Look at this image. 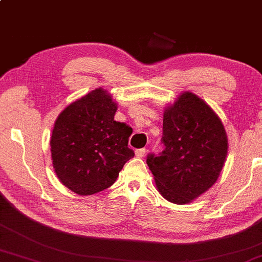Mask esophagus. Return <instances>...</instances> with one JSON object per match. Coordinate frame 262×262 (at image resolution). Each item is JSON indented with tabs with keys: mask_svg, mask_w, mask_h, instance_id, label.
Wrapping results in <instances>:
<instances>
[{
	"mask_svg": "<svg viewBox=\"0 0 262 262\" xmlns=\"http://www.w3.org/2000/svg\"><path fill=\"white\" fill-rule=\"evenodd\" d=\"M145 152H146V149H144L143 147V149H137L135 151V155H136V157H140L141 158V157H143L145 155Z\"/></svg>",
	"mask_w": 262,
	"mask_h": 262,
	"instance_id": "34e87169",
	"label": "esophagus"
}]
</instances>
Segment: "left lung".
<instances>
[{
	"label": "left lung",
	"instance_id": "1",
	"mask_svg": "<svg viewBox=\"0 0 262 262\" xmlns=\"http://www.w3.org/2000/svg\"><path fill=\"white\" fill-rule=\"evenodd\" d=\"M165 149L147 155L161 196L187 204L215 183L225 164L228 140L225 127L207 104L192 93H183L164 113Z\"/></svg>",
	"mask_w": 262,
	"mask_h": 262
}]
</instances>
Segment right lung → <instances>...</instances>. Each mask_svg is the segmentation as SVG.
Wrapping results in <instances>:
<instances>
[{
    "label": "right lung",
    "instance_id": "add662e5",
    "mask_svg": "<svg viewBox=\"0 0 262 262\" xmlns=\"http://www.w3.org/2000/svg\"><path fill=\"white\" fill-rule=\"evenodd\" d=\"M117 104L98 88L65 108L57 118L50 146L52 166L59 181L73 192L88 196L116 182L134 151L130 133L115 121Z\"/></svg>",
    "mask_w": 262,
    "mask_h": 262
}]
</instances>
